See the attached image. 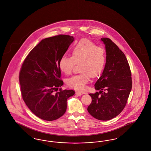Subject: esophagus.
<instances>
[{
  "label": "esophagus",
  "instance_id": "esophagus-1",
  "mask_svg": "<svg viewBox=\"0 0 151 151\" xmlns=\"http://www.w3.org/2000/svg\"><path fill=\"white\" fill-rule=\"evenodd\" d=\"M76 94L78 96H81L82 95V93L81 92H79V91H76Z\"/></svg>",
  "mask_w": 151,
  "mask_h": 151
}]
</instances>
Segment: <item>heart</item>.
<instances>
[{"instance_id": "obj_1", "label": "heart", "mask_w": 151, "mask_h": 151, "mask_svg": "<svg viewBox=\"0 0 151 151\" xmlns=\"http://www.w3.org/2000/svg\"><path fill=\"white\" fill-rule=\"evenodd\" d=\"M106 63L105 50L87 39H83L73 47L72 57L63 56L59 60L60 69L70 74L76 64H79L81 74L74 75L67 81L70 87L83 90L91 76L95 77L103 70Z\"/></svg>"}]
</instances>
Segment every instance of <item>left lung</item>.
Listing matches in <instances>:
<instances>
[{"label": "left lung", "mask_w": 151, "mask_h": 151, "mask_svg": "<svg viewBox=\"0 0 151 151\" xmlns=\"http://www.w3.org/2000/svg\"><path fill=\"white\" fill-rule=\"evenodd\" d=\"M101 40L105 46L106 63L95 84L99 92L89 93L92 102L87 111L94 118L107 121L117 116L124 109L131 92L132 80L125 54L109 38H101Z\"/></svg>", "instance_id": "obj_1"}]
</instances>
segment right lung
<instances>
[{"mask_svg": "<svg viewBox=\"0 0 151 151\" xmlns=\"http://www.w3.org/2000/svg\"><path fill=\"white\" fill-rule=\"evenodd\" d=\"M73 37L58 35L42 40L27 56L19 74L22 99L38 117L53 121L65 113L66 101L74 95L62 90L59 60L74 41Z\"/></svg>", "mask_w": 151, "mask_h": 151, "instance_id": "add662e5", "label": "right lung"}]
</instances>
